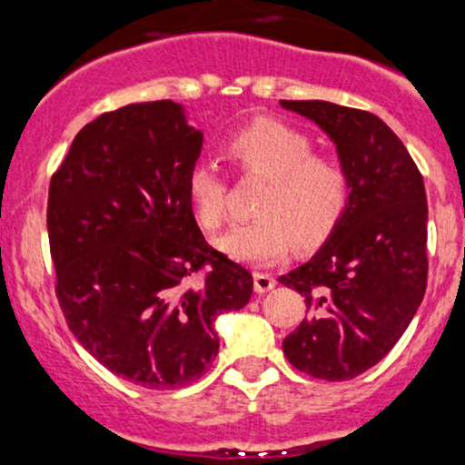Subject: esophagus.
I'll return each instance as SVG.
<instances>
[{
	"label": "esophagus",
	"instance_id": "1",
	"mask_svg": "<svg viewBox=\"0 0 465 465\" xmlns=\"http://www.w3.org/2000/svg\"><path fill=\"white\" fill-rule=\"evenodd\" d=\"M273 287H275L273 275L262 273V272L253 273V289H256V293H267V291H272Z\"/></svg>",
	"mask_w": 465,
	"mask_h": 465
}]
</instances>
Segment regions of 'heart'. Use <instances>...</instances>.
Returning <instances> with one entry per match:
<instances>
[{
  "instance_id": "1",
  "label": "heart",
  "mask_w": 465,
  "mask_h": 465,
  "mask_svg": "<svg viewBox=\"0 0 465 465\" xmlns=\"http://www.w3.org/2000/svg\"><path fill=\"white\" fill-rule=\"evenodd\" d=\"M227 154L242 170L269 176L258 203L260 218L233 224L216 238V247L229 258L272 264L287 256L295 236L313 244L338 224L349 201V174L338 158L313 154L307 134L280 121L260 119L229 139ZM187 196L203 227H221L229 187L218 165L209 161L192 165Z\"/></svg>"
}]
</instances>
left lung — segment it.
Returning a JSON list of instances; mask_svg holds the SVG:
<instances>
[{
  "instance_id": "obj_1",
  "label": "left lung",
  "mask_w": 465,
  "mask_h": 465,
  "mask_svg": "<svg viewBox=\"0 0 465 465\" xmlns=\"http://www.w3.org/2000/svg\"><path fill=\"white\" fill-rule=\"evenodd\" d=\"M280 105L318 125L349 174V201L329 238L278 278L302 293L311 311L282 351L311 377L353 380L389 355L426 293L423 178L380 116L329 101Z\"/></svg>"
}]
</instances>
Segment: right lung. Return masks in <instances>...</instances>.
I'll return each instance as SVG.
<instances>
[{
  "label": "right lung",
  "mask_w": 465,
  "mask_h": 465,
  "mask_svg": "<svg viewBox=\"0 0 465 465\" xmlns=\"http://www.w3.org/2000/svg\"><path fill=\"white\" fill-rule=\"evenodd\" d=\"M201 150L203 132L181 104L125 105L85 125L50 181L65 322L105 369L145 389H181L205 373L218 353L213 322L253 291L247 269L209 253L193 218L187 174Z\"/></svg>",
  "instance_id": "add662e5"
}]
</instances>
